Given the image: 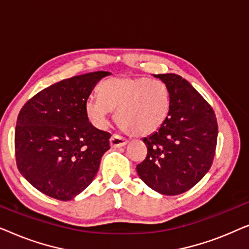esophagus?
Here are the masks:
<instances>
[{"instance_id":"obj_1","label":"esophagus","mask_w":249,"mask_h":249,"mask_svg":"<svg viewBox=\"0 0 249 249\" xmlns=\"http://www.w3.org/2000/svg\"><path fill=\"white\" fill-rule=\"evenodd\" d=\"M128 141L124 137H122L120 135H112V137L110 139V144L113 148H120L122 146H124L127 144Z\"/></svg>"}]
</instances>
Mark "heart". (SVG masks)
I'll list each match as a JSON object with an SVG mask.
<instances>
[{"label": "heart", "mask_w": 249, "mask_h": 249, "mask_svg": "<svg viewBox=\"0 0 249 249\" xmlns=\"http://www.w3.org/2000/svg\"><path fill=\"white\" fill-rule=\"evenodd\" d=\"M101 97L86 101V113L94 125L104 128L112 110L119 125L129 135L146 137L162 127L170 113V93L162 81L121 76L103 81Z\"/></svg>", "instance_id": "b5f03b06"}]
</instances>
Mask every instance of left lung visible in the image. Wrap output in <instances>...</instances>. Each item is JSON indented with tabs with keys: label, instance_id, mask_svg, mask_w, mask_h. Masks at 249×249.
Segmentation results:
<instances>
[{
	"label": "left lung",
	"instance_id": "left-lung-1",
	"mask_svg": "<svg viewBox=\"0 0 249 249\" xmlns=\"http://www.w3.org/2000/svg\"><path fill=\"white\" fill-rule=\"evenodd\" d=\"M170 93V113L154 134L142 138L147 156L136 166L142 181L162 195L193 188L209 171L215 154L217 122L213 108L176 73L153 74Z\"/></svg>",
	"mask_w": 249,
	"mask_h": 249
}]
</instances>
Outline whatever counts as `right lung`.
<instances>
[{
	"instance_id": "add662e5",
	"label": "right lung",
	"mask_w": 249,
	"mask_h": 249,
	"mask_svg": "<svg viewBox=\"0 0 249 249\" xmlns=\"http://www.w3.org/2000/svg\"><path fill=\"white\" fill-rule=\"evenodd\" d=\"M95 71L51 85L23 105L17 119V166L45 195L70 200L87 188L110 149L111 135L95 128L86 101L95 85L110 76Z\"/></svg>"
}]
</instances>
